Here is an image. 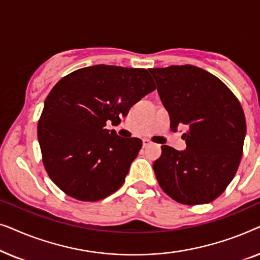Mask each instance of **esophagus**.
I'll return each instance as SVG.
<instances>
[{"label": "esophagus", "mask_w": 260, "mask_h": 260, "mask_svg": "<svg viewBox=\"0 0 260 260\" xmlns=\"http://www.w3.org/2000/svg\"><path fill=\"white\" fill-rule=\"evenodd\" d=\"M151 144V142L149 141V140H143V147L145 148V147H149V145Z\"/></svg>", "instance_id": "34e87169"}]
</instances>
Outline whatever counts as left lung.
Instances as JSON below:
<instances>
[{
  "label": "left lung",
  "instance_id": "8db88e82",
  "mask_svg": "<svg viewBox=\"0 0 260 260\" xmlns=\"http://www.w3.org/2000/svg\"><path fill=\"white\" fill-rule=\"evenodd\" d=\"M170 117V129L186 125V150L162 145L154 172L165 193L183 205L208 204L222 194L239 167L246 120L232 91L193 65L149 69Z\"/></svg>",
  "mask_w": 260,
  "mask_h": 260
}]
</instances>
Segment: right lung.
I'll list each match as a JSON object with an SVG mask.
<instances>
[{"label":"right lung","mask_w":260,"mask_h":260,"mask_svg":"<svg viewBox=\"0 0 260 260\" xmlns=\"http://www.w3.org/2000/svg\"><path fill=\"white\" fill-rule=\"evenodd\" d=\"M156 88L144 69L95 65L63 77L45 101L38 125L42 162L60 189L80 201L102 200L120 188L142 148L117 124Z\"/></svg>","instance_id":"obj_1"}]
</instances>
